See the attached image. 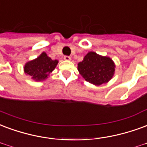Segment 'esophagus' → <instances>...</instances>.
I'll list each match as a JSON object with an SVG mask.
<instances>
[{"instance_id":"34e87169","label":"esophagus","mask_w":147,"mask_h":147,"mask_svg":"<svg viewBox=\"0 0 147 147\" xmlns=\"http://www.w3.org/2000/svg\"><path fill=\"white\" fill-rule=\"evenodd\" d=\"M64 59H65V61H70L71 57H69V56H65V57H64Z\"/></svg>"}]
</instances>
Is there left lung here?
Masks as SVG:
<instances>
[{
    "label": "left lung",
    "mask_w": 147,
    "mask_h": 147,
    "mask_svg": "<svg viewBox=\"0 0 147 147\" xmlns=\"http://www.w3.org/2000/svg\"><path fill=\"white\" fill-rule=\"evenodd\" d=\"M115 63L110 57L89 52L78 64V70L87 82L96 86L107 82L114 76Z\"/></svg>",
    "instance_id": "obj_1"
}]
</instances>
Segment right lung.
<instances>
[{"instance_id": "right-lung-1", "label": "right lung", "mask_w": 147, "mask_h": 147, "mask_svg": "<svg viewBox=\"0 0 147 147\" xmlns=\"http://www.w3.org/2000/svg\"><path fill=\"white\" fill-rule=\"evenodd\" d=\"M57 60H53L47 55L46 53H42L36 59L29 61L24 67L25 73L32 76L36 81H41L47 78L49 74L57 66Z\"/></svg>"}]
</instances>
